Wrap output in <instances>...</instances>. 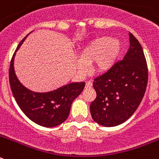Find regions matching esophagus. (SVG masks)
<instances>
[{
	"mask_svg": "<svg viewBox=\"0 0 159 159\" xmlns=\"http://www.w3.org/2000/svg\"><path fill=\"white\" fill-rule=\"evenodd\" d=\"M92 87V83L91 81H87L86 85H85V88H90Z\"/></svg>",
	"mask_w": 159,
	"mask_h": 159,
	"instance_id": "34e87169",
	"label": "esophagus"
}]
</instances>
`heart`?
I'll list each match as a JSON object with an SVG mask.
<instances>
[{
	"label": "heart",
	"mask_w": 159,
	"mask_h": 159,
	"mask_svg": "<svg viewBox=\"0 0 159 159\" xmlns=\"http://www.w3.org/2000/svg\"><path fill=\"white\" fill-rule=\"evenodd\" d=\"M121 45L111 37L97 38L88 43L80 53L78 68L81 72L88 70V64L95 63L97 71H104L112 67L120 52Z\"/></svg>",
	"instance_id": "obj_1"
}]
</instances>
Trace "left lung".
Segmentation results:
<instances>
[{"label":"left lung","mask_w":159,"mask_h":159,"mask_svg":"<svg viewBox=\"0 0 159 159\" xmlns=\"http://www.w3.org/2000/svg\"><path fill=\"white\" fill-rule=\"evenodd\" d=\"M130 48L122 60L94 79L96 98L90 106L95 122L103 127H116L127 121L143 99L148 67L143 48L129 32Z\"/></svg>","instance_id":"8db88e82"}]
</instances>
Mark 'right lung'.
Masks as SVG:
<instances>
[{"mask_svg": "<svg viewBox=\"0 0 159 159\" xmlns=\"http://www.w3.org/2000/svg\"><path fill=\"white\" fill-rule=\"evenodd\" d=\"M28 35L20 42L16 51ZM15 52L9 66V84L12 95L25 116L42 127H52L65 121L69 116L73 100L80 95L85 83H71L52 92L38 93L23 86L16 76L13 67Z\"/></svg>", "mask_w": 159, "mask_h": 159, "instance_id": "obj_1", "label": "right lung"}]
</instances>
